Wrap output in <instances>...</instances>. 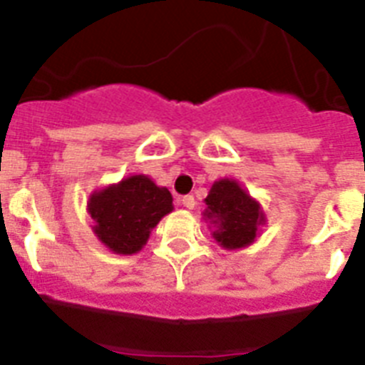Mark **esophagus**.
Masks as SVG:
<instances>
[{"instance_id":"esophagus-1","label":"esophagus","mask_w":365,"mask_h":365,"mask_svg":"<svg viewBox=\"0 0 365 365\" xmlns=\"http://www.w3.org/2000/svg\"><path fill=\"white\" fill-rule=\"evenodd\" d=\"M180 202H182V206L188 208V210H193V208H195V197H193V195H185V197H180Z\"/></svg>"}]
</instances>
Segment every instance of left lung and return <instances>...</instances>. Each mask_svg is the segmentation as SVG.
<instances>
[{
  "label": "left lung",
  "instance_id": "8db88e82",
  "mask_svg": "<svg viewBox=\"0 0 365 365\" xmlns=\"http://www.w3.org/2000/svg\"><path fill=\"white\" fill-rule=\"evenodd\" d=\"M206 217L215 219L219 230L214 237L225 248L247 247L256 237L257 227L263 222L259 205L247 195L241 186L230 179L214 182L208 197Z\"/></svg>",
  "mask_w": 365,
  "mask_h": 365
}]
</instances>
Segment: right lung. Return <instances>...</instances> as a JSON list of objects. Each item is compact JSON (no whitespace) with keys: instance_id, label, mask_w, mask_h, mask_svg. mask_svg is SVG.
Masks as SVG:
<instances>
[{"instance_id":"add662e5","label":"right lung","mask_w":365,"mask_h":365,"mask_svg":"<svg viewBox=\"0 0 365 365\" xmlns=\"http://www.w3.org/2000/svg\"><path fill=\"white\" fill-rule=\"evenodd\" d=\"M172 193L155 186L146 175H133L108 186L89 199L95 234L113 252L135 254L150 237V230L172 212Z\"/></svg>"}]
</instances>
